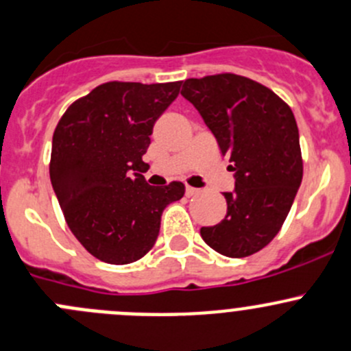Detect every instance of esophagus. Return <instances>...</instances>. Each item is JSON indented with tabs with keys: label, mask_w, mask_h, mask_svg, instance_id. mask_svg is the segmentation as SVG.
Segmentation results:
<instances>
[{
	"label": "esophagus",
	"mask_w": 351,
	"mask_h": 351,
	"mask_svg": "<svg viewBox=\"0 0 351 351\" xmlns=\"http://www.w3.org/2000/svg\"><path fill=\"white\" fill-rule=\"evenodd\" d=\"M197 193H199V189H196V187L186 186V196H187V197H191V196H196Z\"/></svg>",
	"instance_id": "obj_1"
}]
</instances>
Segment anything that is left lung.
I'll list each match as a JSON object with an SVG mask.
<instances>
[{
  "instance_id": "1",
  "label": "left lung",
  "mask_w": 351,
  "mask_h": 351,
  "mask_svg": "<svg viewBox=\"0 0 351 351\" xmlns=\"http://www.w3.org/2000/svg\"><path fill=\"white\" fill-rule=\"evenodd\" d=\"M180 93L235 172V189L223 193L227 215L213 227H201V237L227 258L254 254L280 232L302 182L292 109L268 86L234 73L189 78Z\"/></svg>"
}]
</instances>
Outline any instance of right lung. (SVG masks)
<instances>
[{"label":"right lung","instance_id":"obj_1","mask_svg":"<svg viewBox=\"0 0 351 351\" xmlns=\"http://www.w3.org/2000/svg\"><path fill=\"white\" fill-rule=\"evenodd\" d=\"M180 83H102L75 100L54 130L53 189L69 230L100 261L143 258L158 237L162 211L184 196L182 182L155 187L140 174L155 121Z\"/></svg>","mask_w":351,"mask_h":351}]
</instances>
